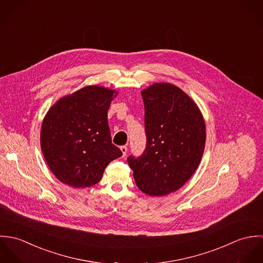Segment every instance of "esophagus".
I'll return each instance as SVG.
<instances>
[{"instance_id": "esophagus-1", "label": "esophagus", "mask_w": 263, "mask_h": 263, "mask_svg": "<svg viewBox=\"0 0 263 263\" xmlns=\"http://www.w3.org/2000/svg\"><path fill=\"white\" fill-rule=\"evenodd\" d=\"M120 151L122 153V157H125L126 156V153H127V148L125 146H121L120 147Z\"/></svg>"}]
</instances>
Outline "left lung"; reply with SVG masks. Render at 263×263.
<instances>
[{
    "mask_svg": "<svg viewBox=\"0 0 263 263\" xmlns=\"http://www.w3.org/2000/svg\"><path fill=\"white\" fill-rule=\"evenodd\" d=\"M147 145L129 156L137 186L150 196L182 187L197 169L205 146V123L195 102L170 83H155L142 91Z\"/></svg>",
    "mask_w": 263,
    "mask_h": 263,
    "instance_id": "8db88e82",
    "label": "left lung"
}]
</instances>
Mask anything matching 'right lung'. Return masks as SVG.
Returning <instances> with one entry per match:
<instances>
[{
	"instance_id": "right-lung-1",
	"label": "right lung",
	"mask_w": 263,
	"mask_h": 263,
	"mask_svg": "<svg viewBox=\"0 0 263 263\" xmlns=\"http://www.w3.org/2000/svg\"><path fill=\"white\" fill-rule=\"evenodd\" d=\"M116 92L86 86L57 101L44 116L40 146L44 159L63 183L90 187L121 151L111 143L107 111Z\"/></svg>"
}]
</instances>
